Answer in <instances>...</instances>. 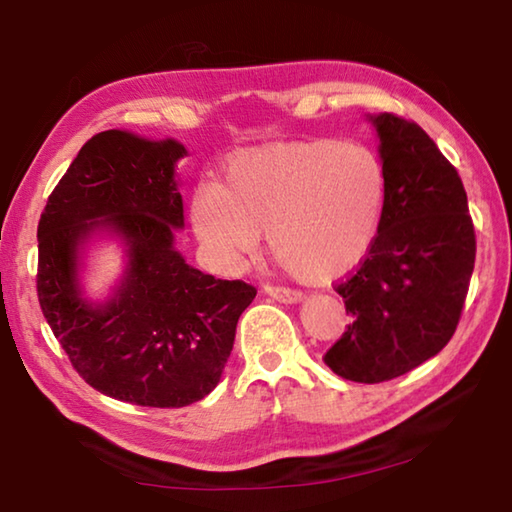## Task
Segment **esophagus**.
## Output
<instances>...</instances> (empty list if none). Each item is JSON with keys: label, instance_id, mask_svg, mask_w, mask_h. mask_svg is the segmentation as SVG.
<instances>
[{"label": "esophagus", "instance_id": "1", "mask_svg": "<svg viewBox=\"0 0 512 512\" xmlns=\"http://www.w3.org/2000/svg\"><path fill=\"white\" fill-rule=\"evenodd\" d=\"M268 296L277 302H284V305H296V302L302 300V293L300 291H293V289H284V287H266L264 289Z\"/></svg>", "mask_w": 512, "mask_h": 512}]
</instances>
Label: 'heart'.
I'll return each instance as SVG.
<instances>
[{"label":"heart","mask_w":512,"mask_h":512,"mask_svg":"<svg viewBox=\"0 0 512 512\" xmlns=\"http://www.w3.org/2000/svg\"><path fill=\"white\" fill-rule=\"evenodd\" d=\"M384 198V169L368 146L266 144L232 158L221 187L196 189L192 223L225 271H241L266 230L271 253L300 280L327 282L368 253Z\"/></svg>","instance_id":"obj_1"}]
</instances>
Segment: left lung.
<instances>
[{"instance_id": "obj_1", "label": "left lung", "mask_w": 512, "mask_h": 512, "mask_svg": "<svg viewBox=\"0 0 512 512\" xmlns=\"http://www.w3.org/2000/svg\"><path fill=\"white\" fill-rule=\"evenodd\" d=\"M386 178L366 259L336 293L352 323L325 354L336 375L379 384L445 348L474 271L476 239L456 169L418 124L368 115Z\"/></svg>"}]
</instances>
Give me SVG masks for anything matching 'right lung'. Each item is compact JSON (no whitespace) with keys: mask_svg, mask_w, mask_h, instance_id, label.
<instances>
[{"mask_svg":"<svg viewBox=\"0 0 512 512\" xmlns=\"http://www.w3.org/2000/svg\"><path fill=\"white\" fill-rule=\"evenodd\" d=\"M178 140L103 131L83 144L38 223V300L76 372L121 402L180 409L210 395L257 296L216 280L176 248L185 228ZM117 240L125 268L109 296L84 293L89 244Z\"/></svg>","mask_w":512,"mask_h":512,"instance_id":"obj_1","label":"right lung"}]
</instances>
